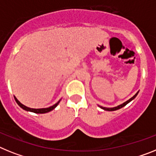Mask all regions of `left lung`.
I'll list each match as a JSON object with an SVG mask.
<instances>
[{
    "mask_svg": "<svg viewBox=\"0 0 156 156\" xmlns=\"http://www.w3.org/2000/svg\"><path fill=\"white\" fill-rule=\"evenodd\" d=\"M137 93H138V92H137V93H136V94L134 95V96H133V97H131V98L129 99V101H126L125 103H123L122 104H121V105H119V106H118V107H115V108H103V107H101V108H103V109H104V110H106V111H115V110H118V109H120V108H122V107L126 106V104H128V103L130 102V101H132V100H133V99H134L135 97H136V95H137Z\"/></svg>",
    "mask_w": 156,
    "mask_h": 156,
    "instance_id": "1",
    "label": "left lung"
}]
</instances>
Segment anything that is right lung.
<instances>
[{
	"instance_id": "obj_1",
	"label": "right lung",
	"mask_w": 156,
	"mask_h": 156,
	"mask_svg": "<svg viewBox=\"0 0 156 156\" xmlns=\"http://www.w3.org/2000/svg\"><path fill=\"white\" fill-rule=\"evenodd\" d=\"M15 100H16V103L20 105V107H21L23 109H24V110L26 111H29V112H34V113H37V114H44V113H47V112H51L52 110H53L54 108H55V107L57 106L58 104H59V101H58L57 103L55 104H54L53 106L52 107H49V108H40V109H34V108H27V107H26L25 105H23V104H22L20 102V101L17 100V99L16 98V97H14Z\"/></svg>"
}]
</instances>
